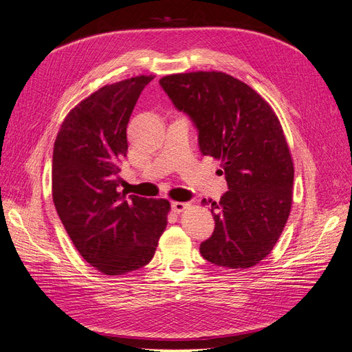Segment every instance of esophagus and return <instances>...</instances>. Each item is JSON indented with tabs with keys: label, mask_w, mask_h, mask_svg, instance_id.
Returning <instances> with one entry per match:
<instances>
[{
	"label": "esophagus",
	"mask_w": 352,
	"mask_h": 352,
	"mask_svg": "<svg viewBox=\"0 0 352 352\" xmlns=\"http://www.w3.org/2000/svg\"><path fill=\"white\" fill-rule=\"evenodd\" d=\"M188 207H189L188 202H177V201L172 202V210H173L175 212H182V211L186 210Z\"/></svg>",
	"instance_id": "esophagus-1"
}]
</instances>
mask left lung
I'll list each match as a JSON object with an SVG mask.
<instances>
[{
  "label": "left lung",
  "mask_w": 352,
  "mask_h": 352,
  "mask_svg": "<svg viewBox=\"0 0 352 352\" xmlns=\"http://www.w3.org/2000/svg\"><path fill=\"white\" fill-rule=\"evenodd\" d=\"M160 85L197 127L199 151L221 160L228 182L219 202L202 199L216 226L201 255L221 267H252L273 250L292 206L294 164L278 116L221 72L170 74Z\"/></svg>",
  "instance_id": "obj_1"
}]
</instances>
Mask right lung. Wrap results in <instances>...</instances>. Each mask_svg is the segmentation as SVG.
<instances>
[{"label":"right lung","mask_w":352,"mask_h":352,"mask_svg":"<svg viewBox=\"0 0 352 352\" xmlns=\"http://www.w3.org/2000/svg\"><path fill=\"white\" fill-rule=\"evenodd\" d=\"M153 76L94 92L63 122L52 153V201L74 247L92 267L117 276L150 263L170 202L120 192L126 127Z\"/></svg>","instance_id":"1"}]
</instances>
